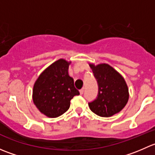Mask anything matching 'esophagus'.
<instances>
[{
	"instance_id": "esophagus-1",
	"label": "esophagus",
	"mask_w": 155,
	"mask_h": 155,
	"mask_svg": "<svg viewBox=\"0 0 155 155\" xmlns=\"http://www.w3.org/2000/svg\"><path fill=\"white\" fill-rule=\"evenodd\" d=\"M83 92H84V87L79 90V93H80V94H83Z\"/></svg>"
}]
</instances>
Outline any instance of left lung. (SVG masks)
<instances>
[{
  "label": "left lung",
  "mask_w": 155,
  "mask_h": 155,
  "mask_svg": "<svg viewBox=\"0 0 155 155\" xmlns=\"http://www.w3.org/2000/svg\"><path fill=\"white\" fill-rule=\"evenodd\" d=\"M97 82L98 94L88 103L91 110L101 117H110L126 106L129 92L125 80L119 73L107 64H89Z\"/></svg>",
  "instance_id": "8db88e82"
}]
</instances>
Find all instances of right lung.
Here are the masks:
<instances>
[{"mask_svg":"<svg viewBox=\"0 0 155 155\" xmlns=\"http://www.w3.org/2000/svg\"><path fill=\"white\" fill-rule=\"evenodd\" d=\"M70 62L59 59L48 67L37 79L33 88V101L40 112L57 118L68 110L70 101L79 92L68 74Z\"/></svg>","mask_w":155,"mask_h":155,"instance_id":"add662e5","label":"right lung"}]
</instances>
